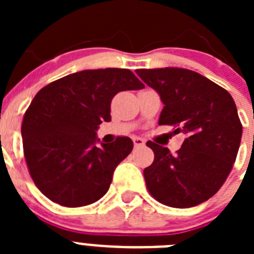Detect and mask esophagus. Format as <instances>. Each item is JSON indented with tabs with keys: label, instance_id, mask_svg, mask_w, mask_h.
<instances>
[{
	"label": "esophagus",
	"instance_id": "1",
	"mask_svg": "<svg viewBox=\"0 0 254 254\" xmlns=\"http://www.w3.org/2000/svg\"><path fill=\"white\" fill-rule=\"evenodd\" d=\"M132 141H133V145L136 149H138V147H141L145 145V141H143L141 137H133L132 138Z\"/></svg>",
	"mask_w": 254,
	"mask_h": 254
}]
</instances>
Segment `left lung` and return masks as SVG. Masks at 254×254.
<instances>
[{
  "instance_id": "1",
  "label": "left lung",
  "mask_w": 254,
  "mask_h": 254,
  "mask_svg": "<svg viewBox=\"0 0 254 254\" xmlns=\"http://www.w3.org/2000/svg\"><path fill=\"white\" fill-rule=\"evenodd\" d=\"M136 73L160 95L159 125L186 134L176 155L147 141L155 155L143 170L150 194L170 207L205 202L226 181L241 145L242 123L232 95L190 69L143 68Z\"/></svg>"
}]
</instances>
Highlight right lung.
<instances>
[{
    "mask_svg": "<svg viewBox=\"0 0 254 254\" xmlns=\"http://www.w3.org/2000/svg\"><path fill=\"white\" fill-rule=\"evenodd\" d=\"M145 85L127 68L85 69L38 91L21 125L22 147L30 177L51 201L81 207L102 198L117 165L133 142L120 136L96 145V129L111 121V103L120 91Z\"/></svg>",
    "mask_w": 254,
    "mask_h": 254,
    "instance_id": "add662e5",
    "label": "right lung"
}]
</instances>
